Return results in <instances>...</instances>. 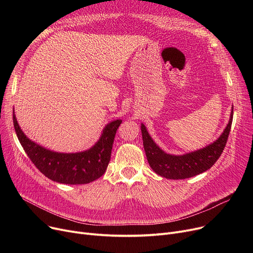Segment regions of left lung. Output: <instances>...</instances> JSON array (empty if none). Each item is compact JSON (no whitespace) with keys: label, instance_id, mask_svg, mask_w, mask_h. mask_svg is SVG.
<instances>
[{"label":"left lung","instance_id":"obj_1","mask_svg":"<svg viewBox=\"0 0 253 253\" xmlns=\"http://www.w3.org/2000/svg\"><path fill=\"white\" fill-rule=\"evenodd\" d=\"M233 111L227 127L221 135L205 148L183 155H171L165 153L153 140L143 124H141V134L143 148L148 162L157 174L169 179H184L203 173L211 168L220 157L227 143L233 122Z\"/></svg>","mask_w":253,"mask_h":253}]
</instances>
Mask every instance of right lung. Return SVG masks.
<instances>
[{
	"instance_id": "right-lung-1",
	"label": "right lung",
	"mask_w": 253,
	"mask_h": 253,
	"mask_svg": "<svg viewBox=\"0 0 253 253\" xmlns=\"http://www.w3.org/2000/svg\"><path fill=\"white\" fill-rule=\"evenodd\" d=\"M122 120L106 125L97 142L89 150L79 153H58L45 149L31 140L18 125L13 113V124L26 155L42 173L53 181L65 184H84L103 175L111 160L117 129Z\"/></svg>"
}]
</instances>
